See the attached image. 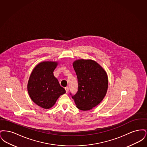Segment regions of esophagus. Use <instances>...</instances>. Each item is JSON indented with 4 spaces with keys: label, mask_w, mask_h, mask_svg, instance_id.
I'll list each match as a JSON object with an SVG mask.
<instances>
[{
    "label": "esophagus",
    "mask_w": 147,
    "mask_h": 147,
    "mask_svg": "<svg viewBox=\"0 0 147 147\" xmlns=\"http://www.w3.org/2000/svg\"><path fill=\"white\" fill-rule=\"evenodd\" d=\"M65 90L67 93L68 92V91H69V88H68V87H65Z\"/></svg>",
    "instance_id": "34e87169"
}]
</instances>
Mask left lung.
Listing matches in <instances>:
<instances>
[{
    "mask_svg": "<svg viewBox=\"0 0 147 147\" xmlns=\"http://www.w3.org/2000/svg\"><path fill=\"white\" fill-rule=\"evenodd\" d=\"M78 79V91L70 95L77 108L87 111L99 104L107 90L108 78L105 70L96 62L79 59L73 63Z\"/></svg>",
    "mask_w": 147,
    "mask_h": 147,
    "instance_id": "1",
    "label": "left lung"
}]
</instances>
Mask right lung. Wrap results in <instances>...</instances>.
Wrapping results in <instances>:
<instances>
[{"label":"right lung","instance_id":"add662e5","mask_svg":"<svg viewBox=\"0 0 147 147\" xmlns=\"http://www.w3.org/2000/svg\"><path fill=\"white\" fill-rule=\"evenodd\" d=\"M57 63L43 62L34 68L29 78L28 91L31 100L36 105L48 109L65 90L53 75Z\"/></svg>","mask_w":147,"mask_h":147}]
</instances>
